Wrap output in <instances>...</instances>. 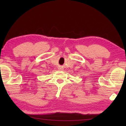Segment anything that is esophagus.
Segmentation results:
<instances>
[{"label":"esophagus","instance_id":"obj_1","mask_svg":"<svg viewBox=\"0 0 126 126\" xmlns=\"http://www.w3.org/2000/svg\"><path fill=\"white\" fill-rule=\"evenodd\" d=\"M58 69L60 70V71H61V70H63V68H61V67H59V68H58Z\"/></svg>","mask_w":126,"mask_h":126}]
</instances>
